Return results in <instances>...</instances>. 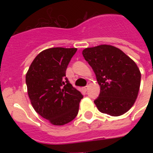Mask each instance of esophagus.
Listing matches in <instances>:
<instances>
[{
    "instance_id": "34e87169",
    "label": "esophagus",
    "mask_w": 153,
    "mask_h": 153,
    "mask_svg": "<svg viewBox=\"0 0 153 153\" xmlns=\"http://www.w3.org/2000/svg\"><path fill=\"white\" fill-rule=\"evenodd\" d=\"M83 90H84V91H87V90H88V86H84Z\"/></svg>"
}]
</instances>
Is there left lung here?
Returning <instances> with one entry per match:
<instances>
[{"label":"left lung","instance_id":"obj_1","mask_svg":"<svg viewBox=\"0 0 153 153\" xmlns=\"http://www.w3.org/2000/svg\"><path fill=\"white\" fill-rule=\"evenodd\" d=\"M82 55L100 86L99 96L94 100L98 110L114 117L128 111L140 85L141 74L135 62L119 48L106 44L85 48Z\"/></svg>","mask_w":153,"mask_h":153}]
</instances>
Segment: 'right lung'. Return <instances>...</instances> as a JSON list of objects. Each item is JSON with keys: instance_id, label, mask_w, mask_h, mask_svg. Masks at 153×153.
Returning a JSON list of instances; mask_svg holds the SVG:
<instances>
[{"instance_id": "right-lung-1", "label": "right lung", "mask_w": 153, "mask_h": 153, "mask_svg": "<svg viewBox=\"0 0 153 153\" xmlns=\"http://www.w3.org/2000/svg\"><path fill=\"white\" fill-rule=\"evenodd\" d=\"M77 48H52L41 51L26 74L27 94L36 113L54 126L74 120L83 96L66 78Z\"/></svg>"}]
</instances>
